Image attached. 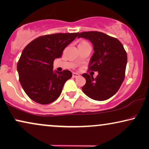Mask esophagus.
I'll use <instances>...</instances> for the list:
<instances>
[{"mask_svg": "<svg viewBox=\"0 0 149 149\" xmlns=\"http://www.w3.org/2000/svg\"><path fill=\"white\" fill-rule=\"evenodd\" d=\"M80 76V75L78 73H75V72L73 73V78H77V77H79Z\"/></svg>", "mask_w": 149, "mask_h": 149, "instance_id": "esophagus-1", "label": "esophagus"}]
</instances>
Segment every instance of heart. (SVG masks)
<instances>
[{"label": "heart", "instance_id": "heart-1", "mask_svg": "<svg viewBox=\"0 0 149 149\" xmlns=\"http://www.w3.org/2000/svg\"><path fill=\"white\" fill-rule=\"evenodd\" d=\"M82 43H83V42H82Z\"/></svg>", "mask_w": 149, "mask_h": 149}]
</instances>
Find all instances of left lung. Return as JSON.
Returning <instances> with one entry per match:
<instances>
[{
	"label": "left lung",
	"mask_w": 149,
	"mask_h": 149,
	"mask_svg": "<svg viewBox=\"0 0 149 149\" xmlns=\"http://www.w3.org/2000/svg\"><path fill=\"white\" fill-rule=\"evenodd\" d=\"M84 38L91 41L94 53L88 71H97L93 76L83 73L86 84L82 89L90 98L103 101L117 93L125 77L127 63V52L123 45L116 38L100 31H84L78 33V38Z\"/></svg>",
	"instance_id": "8db88e82"
}]
</instances>
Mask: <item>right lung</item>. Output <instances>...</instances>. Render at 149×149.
Instances as JSON below:
<instances>
[{
	"mask_svg": "<svg viewBox=\"0 0 149 149\" xmlns=\"http://www.w3.org/2000/svg\"><path fill=\"white\" fill-rule=\"evenodd\" d=\"M79 33H59L42 36L24 47L17 64L20 83L36 102L47 104L61 95L65 82L72 76L69 70L53 71L56 58L78 36Z\"/></svg>",
	"mask_w": 149,
	"mask_h": 149,
	"instance_id": "add662e5",
	"label": "right lung"
}]
</instances>
